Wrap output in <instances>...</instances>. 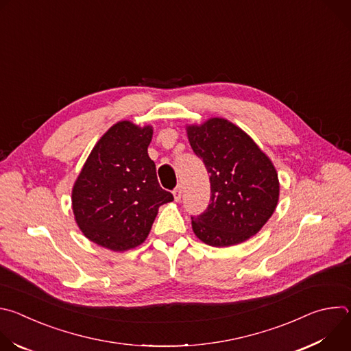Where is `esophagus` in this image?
I'll list each match as a JSON object with an SVG mask.
<instances>
[{"instance_id": "1", "label": "esophagus", "mask_w": 351, "mask_h": 351, "mask_svg": "<svg viewBox=\"0 0 351 351\" xmlns=\"http://www.w3.org/2000/svg\"><path fill=\"white\" fill-rule=\"evenodd\" d=\"M173 198H175V202H180V198H182V186L180 184L176 186V189L173 190Z\"/></svg>"}]
</instances>
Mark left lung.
Instances as JSON below:
<instances>
[{
    "label": "left lung",
    "instance_id": "obj_1",
    "mask_svg": "<svg viewBox=\"0 0 351 351\" xmlns=\"http://www.w3.org/2000/svg\"><path fill=\"white\" fill-rule=\"evenodd\" d=\"M193 152L210 173L211 202L191 218L194 234L213 247L240 244L257 234L279 202V179L257 143L225 118L186 125Z\"/></svg>",
    "mask_w": 351,
    "mask_h": 351
}]
</instances>
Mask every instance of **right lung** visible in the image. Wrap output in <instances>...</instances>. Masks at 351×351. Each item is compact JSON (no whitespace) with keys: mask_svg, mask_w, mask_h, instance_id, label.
<instances>
[{"mask_svg":"<svg viewBox=\"0 0 351 351\" xmlns=\"http://www.w3.org/2000/svg\"><path fill=\"white\" fill-rule=\"evenodd\" d=\"M153 126L112 125L93 147L72 189V211L82 233L111 252L145 241L158 208L173 195L158 183L147 148Z\"/></svg>","mask_w":351,"mask_h":351,"instance_id":"1","label":"right lung"}]
</instances>
